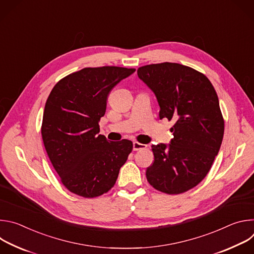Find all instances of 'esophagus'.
I'll return each instance as SVG.
<instances>
[{"label": "esophagus", "instance_id": "obj_1", "mask_svg": "<svg viewBox=\"0 0 254 254\" xmlns=\"http://www.w3.org/2000/svg\"><path fill=\"white\" fill-rule=\"evenodd\" d=\"M146 148H147L146 144L139 143L137 141H133L132 142V149H133V151H139V150H143V149H146Z\"/></svg>", "mask_w": 254, "mask_h": 254}]
</instances>
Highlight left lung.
<instances>
[{
	"label": "left lung",
	"mask_w": 254,
	"mask_h": 254,
	"mask_svg": "<svg viewBox=\"0 0 254 254\" xmlns=\"http://www.w3.org/2000/svg\"><path fill=\"white\" fill-rule=\"evenodd\" d=\"M137 76L155 93L160 119L175 122L171 142L152 146L148 182L166 194L184 193L206 177L220 150L224 121L218 96L203 73L182 64L141 66Z\"/></svg>",
	"instance_id": "1"
}]
</instances>
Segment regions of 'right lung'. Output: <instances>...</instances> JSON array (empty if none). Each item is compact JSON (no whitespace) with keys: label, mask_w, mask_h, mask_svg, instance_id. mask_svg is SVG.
I'll list each match as a JSON object with an SVG mask.
<instances>
[{"label":"right lung","mask_w":254,"mask_h":254,"mask_svg":"<svg viewBox=\"0 0 254 254\" xmlns=\"http://www.w3.org/2000/svg\"><path fill=\"white\" fill-rule=\"evenodd\" d=\"M135 69L83 68L51 90L43 114L42 138L62 184L72 193L94 198L110 191L132 151L128 139L108 141L99 132L111 90Z\"/></svg>","instance_id":"add662e5"}]
</instances>
